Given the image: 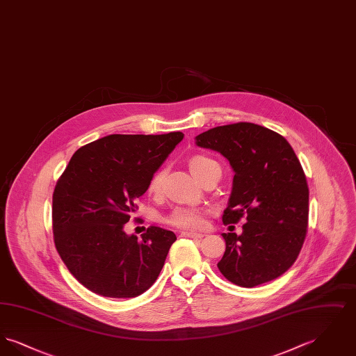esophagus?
Returning <instances> with one entry per match:
<instances>
[{
  "label": "esophagus",
  "instance_id": "obj_1",
  "mask_svg": "<svg viewBox=\"0 0 356 356\" xmlns=\"http://www.w3.org/2000/svg\"><path fill=\"white\" fill-rule=\"evenodd\" d=\"M181 236L192 237V238H202L203 234H197V232H192V231H184L181 232Z\"/></svg>",
  "mask_w": 356,
  "mask_h": 356
}]
</instances>
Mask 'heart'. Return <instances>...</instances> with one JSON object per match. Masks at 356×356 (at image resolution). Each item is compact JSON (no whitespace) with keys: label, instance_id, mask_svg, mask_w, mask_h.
<instances>
[{"label":"heart","instance_id":"obj_1","mask_svg":"<svg viewBox=\"0 0 356 356\" xmlns=\"http://www.w3.org/2000/svg\"><path fill=\"white\" fill-rule=\"evenodd\" d=\"M211 165H216V161H213L205 156H200V154L191 157L188 161L189 170L192 172V175L196 179ZM163 177H164L163 170H159L157 173L153 175V177L149 181V186H148V191L151 193H157L161 189ZM164 222L170 224L172 227L180 228V229H191V231L203 229L205 222H207L205 211L203 208H196V207H176L164 218Z\"/></svg>","mask_w":356,"mask_h":356}]
</instances>
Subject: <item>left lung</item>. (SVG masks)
<instances>
[{
  "mask_svg": "<svg viewBox=\"0 0 356 356\" xmlns=\"http://www.w3.org/2000/svg\"><path fill=\"white\" fill-rule=\"evenodd\" d=\"M200 148L222 154L235 172L222 222L243 234H222L218 267L240 287L271 282L291 268L305 243L308 186L299 159L283 136L252 122L212 128L195 137Z\"/></svg>",
  "mask_w": 356,
  "mask_h": 356,
  "instance_id": "obj_1",
  "label": "left lung"
}]
</instances>
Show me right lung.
<instances>
[{
    "label": "right lung",
    "instance_id": "1",
    "mask_svg": "<svg viewBox=\"0 0 356 356\" xmlns=\"http://www.w3.org/2000/svg\"><path fill=\"white\" fill-rule=\"evenodd\" d=\"M181 132L109 135L72 156L53 192V234L70 273L106 298H136L156 282L176 235L149 227L141 240L124 224Z\"/></svg>",
    "mask_w": 356,
    "mask_h": 356
}]
</instances>
